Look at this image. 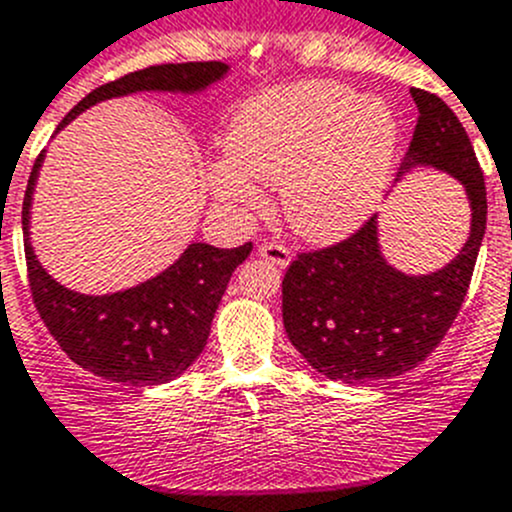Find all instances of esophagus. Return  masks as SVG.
<instances>
[{"instance_id": "esophagus-1", "label": "esophagus", "mask_w": 512, "mask_h": 512, "mask_svg": "<svg viewBox=\"0 0 512 512\" xmlns=\"http://www.w3.org/2000/svg\"><path fill=\"white\" fill-rule=\"evenodd\" d=\"M259 256H261V259L271 261V264H274V266H279V269H286V266H289V261H291L289 248L281 246V243H276V241H264V243H261V246H259Z\"/></svg>"}]
</instances>
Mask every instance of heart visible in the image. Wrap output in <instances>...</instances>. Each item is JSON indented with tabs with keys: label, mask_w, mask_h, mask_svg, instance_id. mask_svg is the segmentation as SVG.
Returning a JSON list of instances; mask_svg holds the SVG:
<instances>
[{
	"label": "heart",
	"mask_w": 512,
	"mask_h": 512,
	"mask_svg": "<svg viewBox=\"0 0 512 512\" xmlns=\"http://www.w3.org/2000/svg\"><path fill=\"white\" fill-rule=\"evenodd\" d=\"M399 123L387 100L342 82L311 80L266 90L238 107L228 158L211 160L208 188L233 211H259L250 180L281 186L291 228L316 243L357 231L392 175Z\"/></svg>",
	"instance_id": "obj_1"
}]
</instances>
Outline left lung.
<instances>
[{
    "label": "left lung",
    "mask_w": 512,
    "mask_h": 512,
    "mask_svg": "<svg viewBox=\"0 0 512 512\" xmlns=\"http://www.w3.org/2000/svg\"><path fill=\"white\" fill-rule=\"evenodd\" d=\"M417 128L397 180L435 168L465 188L470 236L450 264L405 274L382 256L377 216L337 246L299 253L281 284L284 329L319 374L344 384L394 379L425 362L455 321L488 223L485 178L457 115L412 87Z\"/></svg>",
    "instance_id": "left-lung-1"
}]
</instances>
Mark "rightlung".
<instances>
[{"instance_id": "add662e5", "label": "right lung", "mask_w": 512, "mask_h": 512, "mask_svg": "<svg viewBox=\"0 0 512 512\" xmlns=\"http://www.w3.org/2000/svg\"><path fill=\"white\" fill-rule=\"evenodd\" d=\"M228 70L231 67L226 62H180L130 72L82 97L55 133L102 100L133 92L198 95L221 82ZM42 163L45 150L34 160L29 173L22 203V231L29 289L50 334L72 362L110 382L153 387L180 377L206 347L223 291L236 266L251 253V241L236 248H216L196 241L180 253L175 264L143 284L115 294H80L42 269L29 241V213Z\"/></svg>"}]
</instances>
